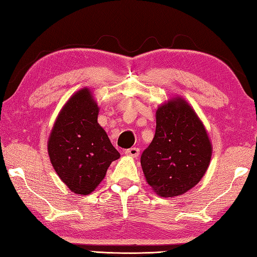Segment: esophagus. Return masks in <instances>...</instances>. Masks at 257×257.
<instances>
[{
  "mask_svg": "<svg viewBox=\"0 0 257 257\" xmlns=\"http://www.w3.org/2000/svg\"><path fill=\"white\" fill-rule=\"evenodd\" d=\"M139 153H140L139 148H136V147H133V148H130V149H125L124 150V155L125 156H129V157H133V158L138 157Z\"/></svg>",
  "mask_w": 257,
  "mask_h": 257,
  "instance_id": "obj_1",
  "label": "esophagus"
}]
</instances>
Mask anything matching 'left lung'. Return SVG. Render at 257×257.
Returning <instances> with one entry per match:
<instances>
[{
    "label": "left lung",
    "mask_w": 257,
    "mask_h": 257,
    "mask_svg": "<svg viewBox=\"0 0 257 257\" xmlns=\"http://www.w3.org/2000/svg\"><path fill=\"white\" fill-rule=\"evenodd\" d=\"M213 146L202 120L182 97L156 110L155 137L140 158L146 182L160 197L188 192L203 178Z\"/></svg>",
    "instance_id": "obj_1"
}]
</instances>
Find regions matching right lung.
<instances>
[{"label":"right lung","mask_w":257,"mask_h":257,"mask_svg":"<svg viewBox=\"0 0 257 257\" xmlns=\"http://www.w3.org/2000/svg\"><path fill=\"white\" fill-rule=\"evenodd\" d=\"M99 107L89 88L72 94L49 136L48 154L55 173L77 195L91 194L110 164L120 158L98 123Z\"/></svg>","instance_id":"1"}]
</instances>
